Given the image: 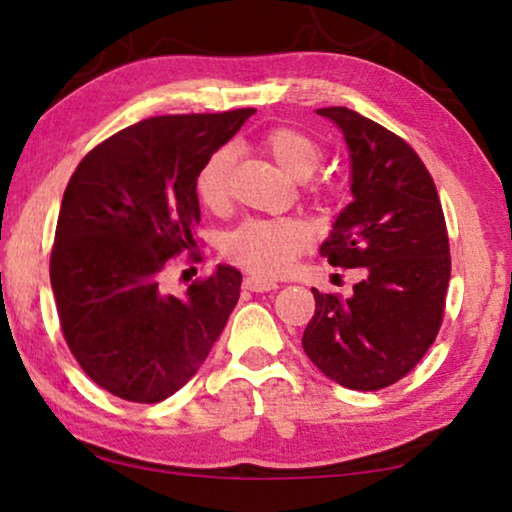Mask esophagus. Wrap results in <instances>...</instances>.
Instances as JSON below:
<instances>
[{"label":"esophagus","mask_w":512,"mask_h":512,"mask_svg":"<svg viewBox=\"0 0 512 512\" xmlns=\"http://www.w3.org/2000/svg\"><path fill=\"white\" fill-rule=\"evenodd\" d=\"M242 286L247 291H254V293H268V291H275L277 289V282H270V279H263V277H244Z\"/></svg>","instance_id":"1"}]
</instances>
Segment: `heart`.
Segmentation results:
<instances>
[{
	"label": "heart",
	"instance_id": "1",
	"mask_svg": "<svg viewBox=\"0 0 512 512\" xmlns=\"http://www.w3.org/2000/svg\"><path fill=\"white\" fill-rule=\"evenodd\" d=\"M263 149L275 158L293 179H307L319 170L321 146L303 130L291 125H277L265 132ZM233 167V151L228 146L214 151L195 177V193L202 205L212 212H221L228 205V177ZM305 195L314 202H331L335 191L324 181H310ZM310 247V228L305 221L284 216V219H249L226 235L223 254L230 263L240 265L251 275L272 279L289 270V265Z\"/></svg>",
	"mask_w": 512,
	"mask_h": 512
}]
</instances>
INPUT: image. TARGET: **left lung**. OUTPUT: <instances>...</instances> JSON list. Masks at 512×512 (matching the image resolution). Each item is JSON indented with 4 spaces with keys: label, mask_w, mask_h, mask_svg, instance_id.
I'll list each match as a JSON object with an SVG mask.
<instances>
[{
    "label": "left lung",
    "mask_w": 512,
    "mask_h": 512,
    "mask_svg": "<svg viewBox=\"0 0 512 512\" xmlns=\"http://www.w3.org/2000/svg\"><path fill=\"white\" fill-rule=\"evenodd\" d=\"M345 135L354 202L321 256L361 268L354 296L312 289L317 310L303 349L326 377L356 391L389 387L436 340L450 284V240L429 170L403 137L347 107L317 109Z\"/></svg>",
    "instance_id": "left-lung-1"
}]
</instances>
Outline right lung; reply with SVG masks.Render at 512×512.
I'll return each mask as SVG.
<instances>
[{
  "mask_svg": "<svg viewBox=\"0 0 512 512\" xmlns=\"http://www.w3.org/2000/svg\"><path fill=\"white\" fill-rule=\"evenodd\" d=\"M256 109L156 116L88 151L65 188L51 286L69 352L123 401L158 403L198 373L240 298L219 265L174 296L167 265L198 263L195 177Z\"/></svg>",
  "mask_w": 512,
  "mask_h": 512,
  "instance_id": "obj_1",
  "label": "right lung"
}]
</instances>
